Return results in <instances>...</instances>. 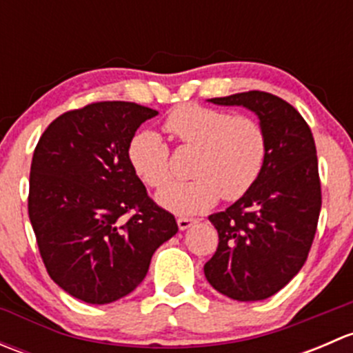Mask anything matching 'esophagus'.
Returning <instances> with one entry per match:
<instances>
[{
  "instance_id": "1",
  "label": "esophagus",
  "mask_w": 353,
  "mask_h": 353,
  "mask_svg": "<svg viewBox=\"0 0 353 353\" xmlns=\"http://www.w3.org/2000/svg\"><path fill=\"white\" fill-rule=\"evenodd\" d=\"M194 223L193 219H186V216H181V219H177V227H179L181 230H186L190 229L191 225Z\"/></svg>"
}]
</instances>
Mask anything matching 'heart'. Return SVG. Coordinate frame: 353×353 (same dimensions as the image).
<instances>
[{
    "instance_id": "heart-1",
    "label": "heart",
    "mask_w": 353,
    "mask_h": 353,
    "mask_svg": "<svg viewBox=\"0 0 353 353\" xmlns=\"http://www.w3.org/2000/svg\"><path fill=\"white\" fill-rule=\"evenodd\" d=\"M163 128L183 147L196 150L190 170L194 179L159 193L163 208L196 215L212 208L220 196L225 201L243 198L258 183L268 155V140L252 117L183 104L167 114ZM128 162L134 176L152 190H160L170 181L169 148L152 131L131 138Z\"/></svg>"
}]
</instances>
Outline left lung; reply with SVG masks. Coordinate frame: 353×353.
<instances>
[{
  "label": "left lung",
  "instance_id": "obj_1",
  "mask_svg": "<svg viewBox=\"0 0 353 353\" xmlns=\"http://www.w3.org/2000/svg\"><path fill=\"white\" fill-rule=\"evenodd\" d=\"M210 102L256 112L268 155L252 190L225 212L208 216L219 232V248L203 270L220 294L241 302L263 301L297 275L314 241L321 212L314 138L297 109L268 92Z\"/></svg>",
  "mask_w": 353,
  "mask_h": 353
}]
</instances>
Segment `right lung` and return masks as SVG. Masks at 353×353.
I'll list each match as a JSON object with an SVG mask.
<instances>
[{"label":"right lung","instance_id":"right-lung-1","mask_svg":"<svg viewBox=\"0 0 353 353\" xmlns=\"http://www.w3.org/2000/svg\"><path fill=\"white\" fill-rule=\"evenodd\" d=\"M157 110L104 101L68 110L34 150L28 219L49 276L88 304H109L141 283L152 256L177 232L148 196L128 145Z\"/></svg>","mask_w":353,"mask_h":353}]
</instances>
